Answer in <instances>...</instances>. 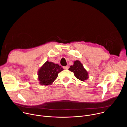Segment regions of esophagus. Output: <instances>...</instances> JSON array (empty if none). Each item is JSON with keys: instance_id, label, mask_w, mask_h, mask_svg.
<instances>
[{"instance_id": "34e87169", "label": "esophagus", "mask_w": 127, "mask_h": 127, "mask_svg": "<svg viewBox=\"0 0 127 127\" xmlns=\"http://www.w3.org/2000/svg\"><path fill=\"white\" fill-rule=\"evenodd\" d=\"M63 68H64V69H68L69 67H68V66H64Z\"/></svg>"}]
</instances>
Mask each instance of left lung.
Here are the masks:
<instances>
[{"label": "left lung", "mask_w": 127, "mask_h": 127, "mask_svg": "<svg viewBox=\"0 0 127 127\" xmlns=\"http://www.w3.org/2000/svg\"><path fill=\"white\" fill-rule=\"evenodd\" d=\"M69 70L73 72L75 76L80 80L83 81L88 78V72L84 68L83 65L78 60L74 61V64L70 66Z\"/></svg>", "instance_id": "8db88e82"}]
</instances>
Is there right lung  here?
I'll use <instances>...</instances> for the list:
<instances>
[{
	"instance_id": "right-lung-1",
	"label": "right lung",
	"mask_w": 127,
	"mask_h": 127,
	"mask_svg": "<svg viewBox=\"0 0 127 127\" xmlns=\"http://www.w3.org/2000/svg\"><path fill=\"white\" fill-rule=\"evenodd\" d=\"M63 69L58 64L47 61L38 71V79L42 85L52 84Z\"/></svg>"
}]
</instances>
